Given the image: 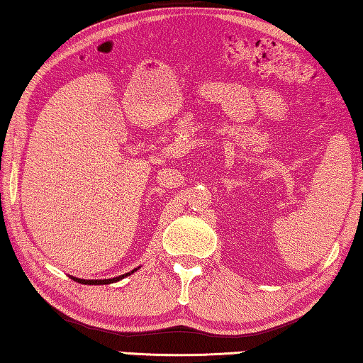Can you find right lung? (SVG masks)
Listing matches in <instances>:
<instances>
[{"label":"right lung","instance_id":"right-lung-1","mask_svg":"<svg viewBox=\"0 0 363 363\" xmlns=\"http://www.w3.org/2000/svg\"><path fill=\"white\" fill-rule=\"evenodd\" d=\"M135 270H138V269H133L132 272H127V274H123V275H121V277H113V279H104V280H84V279H78V277H72L74 282H78V284H84V285H106V284H113V282H118V280L121 279H123V277H127V275H130V274H133Z\"/></svg>","mask_w":363,"mask_h":363}]
</instances>
